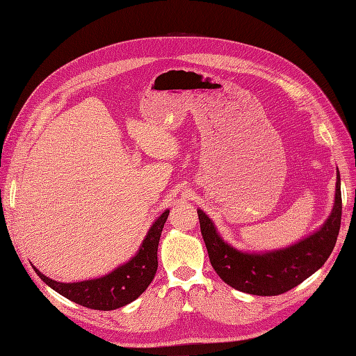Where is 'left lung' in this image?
<instances>
[{
  "mask_svg": "<svg viewBox=\"0 0 356 356\" xmlns=\"http://www.w3.org/2000/svg\"><path fill=\"white\" fill-rule=\"evenodd\" d=\"M334 205L323 226L286 248L249 252L221 238L213 220L198 209L201 233L211 266L236 291L258 296L282 295L320 270L336 245L341 220L340 175H336Z\"/></svg>",
  "mask_w": 356,
  "mask_h": 356,
  "instance_id": "8db88e82",
  "label": "left lung"
}]
</instances>
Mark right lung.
<instances>
[{"label":"right lung","instance_id":"add662e5","mask_svg":"<svg viewBox=\"0 0 356 356\" xmlns=\"http://www.w3.org/2000/svg\"><path fill=\"white\" fill-rule=\"evenodd\" d=\"M168 213L170 209H165L152 222V226L134 257L113 271L104 274L102 277L63 283L47 277L36 267H32L42 282H45L51 289H54L57 293L73 300L74 304L98 311H113L122 308L138 299L147 291V287L154 279L158 267V243H160L161 232Z\"/></svg>","mask_w":356,"mask_h":356}]
</instances>
